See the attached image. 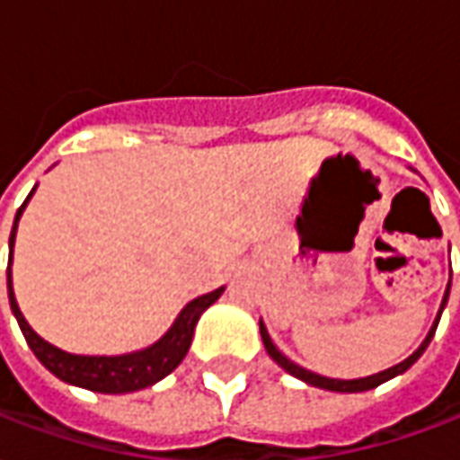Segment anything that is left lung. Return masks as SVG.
I'll return each mask as SVG.
<instances>
[{
	"label": "left lung",
	"mask_w": 460,
	"mask_h": 460,
	"mask_svg": "<svg viewBox=\"0 0 460 460\" xmlns=\"http://www.w3.org/2000/svg\"><path fill=\"white\" fill-rule=\"evenodd\" d=\"M448 292H451V280H448L447 285V292H444V299H441V307H438L437 312V319H434V324H431L429 334L424 336V341L420 343V349L411 353V356H407L404 360H400L397 366H393V368L387 370H380V373H373V376L368 377H353V380H341V377H326V376H319V373H312V370L302 368V366H297L295 360H290L285 353L278 349L273 343V339H270V334H268V329H265L263 319H261V339H263V346L265 351H268V356L280 366L285 373H290V376H295L297 380H302V383H307V385H314V387H322V390H329V393H366V390H373V387L383 385V383H387V380H393V377L402 376L404 370L411 368L417 360H420V356L424 351H427V346H429V341L434 339V332H437L438 326V319H441V312H444V307H447L448 302Z\"/></svg>",
	"instance_id": "left-lung-1"
}]
</instances>
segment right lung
Segmentation results:
<instances>
[{"label": "right lung", "instance_id": "obj_1", "mask_svg": "<svg viewBox=\"0 0 460 460\" xmlns=\"http://www.w3.org/2000/svg\"><path fill=\"white\" fill-rule=\"evenodd\" d=\"M36 187L39 185H33V190L26 197V202L19 207V212L13 217L12 236H9V268H6L9 305H12L16 322L22 326V334L26 343H29V349L63 383L84 387V390H92V393L124 394L155 385L158 380L170 376L182 363V358L190 351V343H192V336H195V326L199 322V316H202L204 309L212 307L214 302L221 297L224 288H217V290L199 295L192 302H187L185 307L180 309V314L175 316V322L170 324L168 332L158 341H153L151 346L138 349V351L119 353V356H83V353H67L63 349H58V346L49 343L43 336H39L31 329L26 316L19 309V302H16L12 285V258L16 229H19V219H22L26 204H29V199L36 192Z\"/></svg>", "mask_w": 460, "mask_h": 460}]
</instances>
